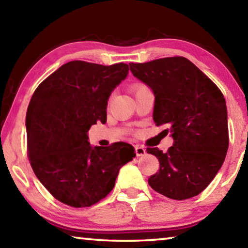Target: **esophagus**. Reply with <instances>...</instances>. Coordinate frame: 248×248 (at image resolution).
I'll return each mask as SVG.
<instances>
[{
  "mask_svg": "<svg viewBox=\"0 0 248 248\" xmlns=\"http://www.w3.org/2000/svg\"><path fill=\"white\" fill-rule=\"evenodd\" d=\"M136 155L137 156H142L145 155V149L140 145H136Z\"/></svg>",
  "mask_w": 248,
  "mask_h": 248,
  "instance_id": "34e87169",
  "label": "esophagus"
}]
</instances>
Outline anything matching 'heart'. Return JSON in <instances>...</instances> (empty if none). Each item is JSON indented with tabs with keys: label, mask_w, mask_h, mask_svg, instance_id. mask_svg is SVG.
Instances as JSON below:
<instances>
[{
	"label": "heart",
	"mask_w": 248,
	"mask_h": 248,
	"mask_svg": "<svg viewBox=\"0 0 248 248\" xmlns=\"http://www.w3.org/2000/svg\"><path fill=\"white\" fill-rule=\"evenodd\" d=\"M144 89H147V87H145V86H143V85H141V84H137L135 86H132V92L135 93H139V92H141V90H144Z\"/></svg>",
	"instance_id": "b5f03b06"
}]
</instances>
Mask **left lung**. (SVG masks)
<instances>
[{
  "mask_svg": "<svg viewBox=\"0 0 248 248\" xmlns=\"http://www.w3.org/2000/svg\"><path fill=\"white\" fill-rule=\"evenodd\" d=\"M133 76L155 95L153 121L167 124L173 145L168 152L149 148L160 170L149 186L169 199L198 195L212 182L229 149L225 98L205 74L184 57L130 62Z\"/></svg>",
  "mask_w": 248,
  "mask_h": 248,
  "instance_id": "1",
  "label": "left lung"
}]
</instances>
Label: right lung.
<instances>
[{
	"instance_id": "1",
	"label": "right lung",
	"mask_w": 248,
	"mask_h": 248,
	"mask_svg": "<svg viewBox=\"0 0 248 248\" xmlns=\"http://www.w3.org/2000/svg\"><path fill=\"white\" fill-rule=\"evenodd\" d=\"M111 66L73 61L35 90L26 112L27 149L35 175L55 199L74 207L99 202L115 186L120 168L136 156L124 142L93 147L88 130L107 120L108 99L128 76Z\"/></svg>"
}]
</instances>
